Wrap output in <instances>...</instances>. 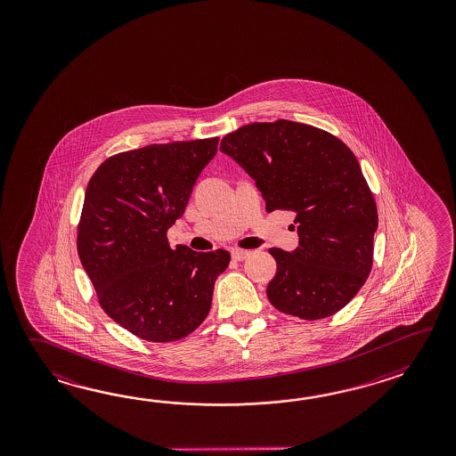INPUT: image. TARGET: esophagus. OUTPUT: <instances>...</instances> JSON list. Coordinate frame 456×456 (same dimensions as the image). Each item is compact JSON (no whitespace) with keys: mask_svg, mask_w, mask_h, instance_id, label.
I'll return each instance as SVG.
<instances>
[{"mask_svg":"<svg viewBox=\"0 0 456 456\" xmlns=\"http://www.w3.org/2000/svg\"><path fill=\"white\" fill-rule=\"evenodd\" d=\"M232 259L234 261H244L251 256V251H244V249H232Z\"/></svg>","mask_w":456,"mask_h":456,"instance_id":"esophagus-1","label":"esophagus"}]
</instances>
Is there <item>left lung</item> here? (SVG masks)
<instances>
[{"label": "left lung", "mask_w": 456, "mask_h": 456, "mask_svg": "<svg viewBox=\"0 0 456 456\" xmlns=\"http://www.w3.org/2000/svg\"><path fill=\"white\" fill-rule=\"evenodd\" d=\"M220 151L256 181L265 210L295 212L300 244L272 248V305L301 320H322L367 281L379 228L375 199L359 161L339 138L291 120L256 122L222 140Z\"/></svg>", "instance_id": "8db88e82"}]
</instances>
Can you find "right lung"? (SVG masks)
I'll use <instances>...</instances> for the list:
<instances>
[{
	"mask_svg": "<svg viewBox=\"0 0 456 456\" xmlns=\"http://www.w3.org/2000/svg\"><path fill=\"white\" fill-rule=\"evenodd\" d=\"M218 138L148 145L107 158L91 177L77 256L102 310L140 339H183L204 322L230 252L191 251L166 232L184 214Z\"/></svg>",
	"mask_w": 456,
	"mask_h": 456,
	"instance_id": "1",
	"label": "right lung"
}]
</instances>
